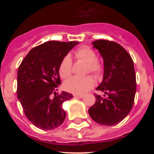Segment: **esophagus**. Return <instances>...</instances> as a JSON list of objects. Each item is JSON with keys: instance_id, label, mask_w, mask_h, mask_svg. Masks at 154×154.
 Masks as SVG:
<instances>
[{"instance_id": "esophagus-1", "label": "esophagus", "mask_w": 154, "mask_h": 154, "mask_svg": "<svg viewBox=\"0 0 154 154\" xmlns=\"http://www.w3.org/2000/svg\"><path fill=\"white\" fill-rule=\"evenodd\" d=\"M75 98H77V99H82V98H83V96L82 95H74Z\"/></svg>"}]
</instances>
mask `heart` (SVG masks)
Here are the masks:
<instances>
[{"label":"heart","mask_w":154,"mask_h":154,"mask_svg":"<svg viewBox=\"0 0 154 154\" xmlns=\"http://www.w3.org/2000/svg\"><path fill=\"white\" fill-rule=\"evenodd\" d=\"M76 58L83 61L88 64L87 72H92L96 77H99L103 72V66L97 60V56L93 49L88 46H82L79 48L75 53ZM72 62L69 55L64 57L61 61L58 72L61 78L67 79L72 74ZM94 85V80L91 76H86L84 78L72 77L65 82L64 84L65 89L68 92L75 95H82L87 91L91 89Z\"/></svg>","instance_id":"1"}]
</instances>
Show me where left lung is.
Instances as JSON below:
<instances>
[{"mask_svg":"<svg viewBox=\"0 0 154 154\" xmlns=\"http://www.w3.org/2000/svg\"><path fill=\"white\" fill-rule=\"evenodd\" d=\"M104 62L103 79L96 90L105 97L95 95L96 103L89 109L90 117L100 125L113 126L123 120L132 109L137 84L131 56L120 45L108 40L92 43Z\"/></svg>","mask_w":154,"mask_h":154,"instance_id":"1","label":"left lung"}]
</instances>
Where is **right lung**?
Segmentation results:
<instances>
[{
  "mask_svg": "<svg viewBox=\"0 0 154 154\" xmlns=\"http://www.w3.org/2000/svg\"><path fill=\"white\" fill-rule=\"evenodd\" d=\"M78 44L45 42L32 48L19 66L17 98L28 120L42 130L55 129L65 121L66 112L62 104L73 96L64 91L56 93L61 84L58 68L62 58Z\"/></svg>",
  "mask_w": 154,
  "mask_h": 154,
  "instance_id": "right-lung-1",
  "label": "right lung"
}]
</instances>
